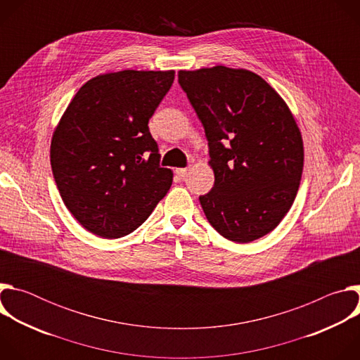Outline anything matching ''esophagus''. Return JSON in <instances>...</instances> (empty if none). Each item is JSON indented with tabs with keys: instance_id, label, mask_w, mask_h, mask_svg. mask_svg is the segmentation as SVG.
<instances>
[{
	"instance_id": "1",
	"label": "esophagus",
	"mask_w": 360,
	"mask_h": 360,
	"mask_svg": "<svg viewBox=\"0 0 360 360\" xmlns=\"http://www.w3.org/2000/svg\"><path fill=\"white\" fill-rule=\"evenodd\" d=\"M176 174H178V176L185 178V176H188L189 169H188V168H178V169H176Z\"/></svg>"
}]
</instances>
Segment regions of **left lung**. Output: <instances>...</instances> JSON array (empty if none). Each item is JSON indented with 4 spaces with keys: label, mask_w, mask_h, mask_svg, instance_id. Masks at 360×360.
<instances>
[{
    "label": "left lung",
    "mask_w": 360,
    "mask_h": 360,
    "mask_svg": "<svg viewBox=\"0 0 360 360\" xmlns=\"http://www.w3.org/2000/svg\"><path fill=\"white\" fill-rule=\"evenodd\" d=\"M179 84L210 145L212 191L199 196L226 239L252 242L289 212L303 169V141L285 99L258 74L217 65L181 70Z\"/></svg>",
    "instance_id": "left-lung-1"
}]
</instances>
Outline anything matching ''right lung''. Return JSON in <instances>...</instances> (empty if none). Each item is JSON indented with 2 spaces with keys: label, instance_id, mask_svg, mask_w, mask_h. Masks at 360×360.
I'll use <instances>...</instances> for the list:
<instances>
[{
  "label": "right lung",
  "instance_id": "add662e5",
  "mask_svg": "<svg viewBox=\"0 0 360 360\" xmlns=\"http://www.w3.org/2000/svg\"><path fill=\"white\" fill-rule=\"evenodd\" d=\"M175 71L101 74L86 81L51 139V168L72 217L101 238H121L150 215L174 174L160 167L148 121Z\"/></svg>",
  "mask_w": 360,
  "mask_h": 360
}]
</instances>
